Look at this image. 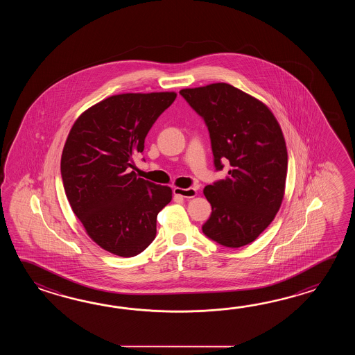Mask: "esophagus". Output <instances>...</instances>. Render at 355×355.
Listing matches in <instances>:
<instances>
[{
  "mask_svg": "<svg viewBox=\"0 0 355 355\" xmlns=\"http://www.w3.org/2000/svg\"><path fill=\"white\" fill-rule=\"evenodd\" d=\"M173 191H174L175 196H181V198H187V199L196 196V189L194 188H174Z\"/></svg>",
  "mask_w": 355,
  "mask_h": 355,
  "instance_id": "obj_1",
  "label": "esophagus"
}]
</instances>
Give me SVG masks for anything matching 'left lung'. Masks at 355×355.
<instances>
[{"mask_svg":"<svg viewBox=\"0 0 355 355\" xmlns=\"http://www.w3.org/2000/svg\"><path fill=\"white\" fill-rule=\"evenodd\" d=\"M180 94L208 127L216 168L231 165L228 178L204 188L211 205L204 234L226 248L249 245L283 202L288 153L279 123L264 103L228 83Z\"/></svg>","mask_w":355,"mask_h":355,"instance_id":"1","label":"left lung"}]
</instances>
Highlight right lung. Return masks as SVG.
<instances>
[{"instance_id":"add662e5","label":"right lung","mask_w":355,"mask_h":355,"mask_svg":"<svg viewBox=\"0 0 355 355\" xmlns=\"http://www.w3.org/2000/svg\"><path fill=\"white\" fill-rule=\"evenodd\" d=\"M175 98L176 92L114 95L85 110L68 133L60 159L68 202L91 240L114 255L147 249L159 211L171 202V188L137 178L129 167Z\"/></svg>"}]
</instances>
